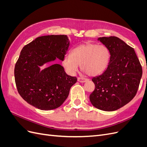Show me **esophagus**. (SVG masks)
<instances>
[{"instance_id":"esophagus-1","label":"esophagus","mask_w":147,"mask_h":147,"mask_svg":"<svg viewBox=\"0 0 147 147\" xmlns=\"http://www.w3.org/2000/svg\"><path fill=\"white\" fill-rule=\"evenodd\" d=\"M78 81L79 82L84 83V82H86V81H88V79L83 78V77H78Z\"/></svg>"}]
</instances>
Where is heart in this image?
Masks as SVG:
<instances>
[{
    "instance_id": "b5f03b06",
    "label": "heart",
    "mask_w": 147,
    "mask_h": 147,
    "mask_svg": "<svg viewBox=\"0 0 147 147\" xmlns=\"http://www.w3.org/2000/svg\"><path fill=\"white\" fill-rule=\"evenodd\" d=\"M110 58L109 49L104 45L86 43L74 48L70 55L65 56L62 61L67 72L73 75L81 65V68L90 76L103 73L107 67Z\"/></svg>"
}]
</instances>
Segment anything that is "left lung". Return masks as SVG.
Returning <instances> with one entry per match:
<instances>
[{"label":"left lung","mask_w":147,"mask_h":147,"mask_svg":"<svg viewBox=\"0 0 147 147\" xmlns=\"http://www.w3.org/2000/svg\"><path fill=\"white\" fill-rule=\"evenodd\" d=\"M109 49L108 67L98 77L92 78L95 89L90 96L97 109L114 111L129 103L137 94L142 68L134 48L118 37L98 38Z\"/></svg>","instance_id":"1"}]
</instances>
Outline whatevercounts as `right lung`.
<instances>
[{"mask_svg": "<svg viewBox=\"0 0 147 147\" xmlns=\"http://www.w3.org/2000/svg\"><path fill=\"white\" fill-rule=\"evenodd\" d=\"M69 46L65 35L38 37L25 45L15 67L17 90L23 99L38 109L59 107L67 99L77 78L67 75L62 65L53 64L40 72L38 66L54 61H63Z\"/></svg>", "mask_w": 147, "mask_h": 147, "instance_id": "obj_1", "label": "right lung"}]
</instances>
